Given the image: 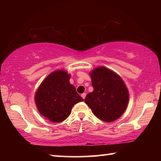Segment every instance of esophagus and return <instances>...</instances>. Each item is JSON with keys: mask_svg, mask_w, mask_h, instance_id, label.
<instances>
[{"mask_svg": "<svg viewBox=\"0 0 161 161\" xmlns=\"http://www.w3.org/2000/svg\"><path fill=\"white\" fill-rule=\"evenodd\" d=\"M81 97L83 98V99H85V97H86V93H83V94H81Z\"/></svg>", "mask_w": 161, "mask_h": 161, "instance_id": "obj_1", "label": "esophagus"}]
</instances>
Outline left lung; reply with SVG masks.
Here are the masks:
<instances>
[{
	"label": "left lung",
	"instance_id": "obj_1",
	"mask_svg": "<svg viewBox=\"0 0 161 161\" xmlns=\"http://www.w3.org/2000/svg\"><path fill=\"white\" fill-rule=\"evenodd\" d=\"M94 91L84 102L98 119L105 122L118 119L126 111L129 95L119 76L104 67L95 68L89 73Z\"/></svg>",
	"mask_w": 161,
	"mask_h": 161
}]
</instances>
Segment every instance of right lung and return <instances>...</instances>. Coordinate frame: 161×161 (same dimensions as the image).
I'll use <instances>...</instances> for the list:
<instances>
[{"label":"right lung","instance_id":"1","mask_svg":"<svg viewBox=\"0 0 161 161\" xmlns=\"http://www.w3.org/2000/svg\"><path fill=\"white\" fill-rule=\"evenodd\" d=\"M69 79L66 71H54L42 81L35 93L39 112L54 123L63 121L70 115L74 105L84 100L69 83Z\"/></svg>","mask_w":161,"mask_h":161}]
</instances>
